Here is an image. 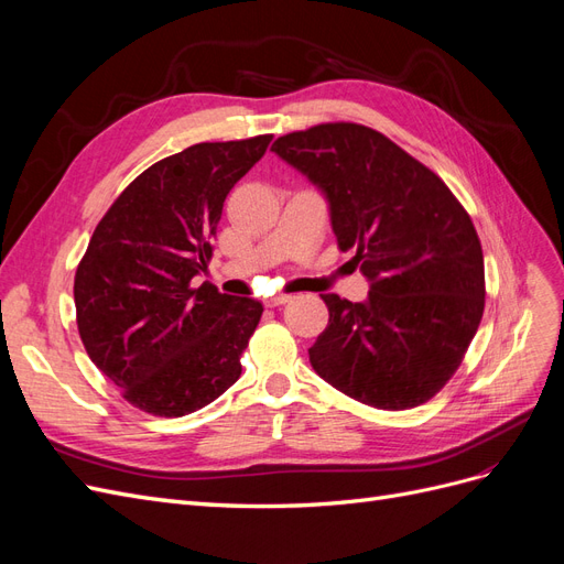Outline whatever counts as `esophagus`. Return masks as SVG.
<instances>
[{"mask_svg":"<svg viewBox=\"0 0 564 564\" xmlns=\"http://www.w3.org/2000/svg\"><path fill=\"white\" fill-rule=\"evenodd\" d=\"M292 301V296H272V299H265V305L268 308H278V305H284Z\"/></svg>","mask_w":564,"mask_h":564,"instance_id":"34e87169","label":"esophagus"}]
</instances>
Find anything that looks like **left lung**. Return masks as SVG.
Returning a JSON list of instances; mask_svg holds the SVG:
<instances>
[{"label": "left lung", "instance_id": "8db88e82", "mask_svg": "<svg viewBox=\"0 0 564 564\" xmlns=\"http://www.w3.org/2000/svg\"><path fill=\"white\" fill-rule=\"evenodd\" d=\"M272 152L329 202L338 247L371 282L352 303L322 294L329 324L311 365L348 398L398 412L454 377L485 311V259L468 212L437 174L352 122L280 135Z\"/></svg>", "mask_w": 564, "mask_h": 564}]
</instances>
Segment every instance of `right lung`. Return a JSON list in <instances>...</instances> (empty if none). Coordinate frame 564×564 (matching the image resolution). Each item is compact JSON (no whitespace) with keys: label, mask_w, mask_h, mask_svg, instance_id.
<instances>
[{"label":"right lung","mask_w":564,"mask_h":564,"mask_svg":"<svg viewBox=\"0 0 564 564\" xmlns=\"http://www.w3.org/2000/svg\"><path fill=\"white\" fill-rule=\"evenodd\" d=\"M272 135L197 143L133 178L96 226L75 272L77 329L91 362L152 416L207 406L240 379L263 315L253 299L193 278L207 270L232 185Z\"/></svg>","instance_id":"obj_1"}]
</instances>
